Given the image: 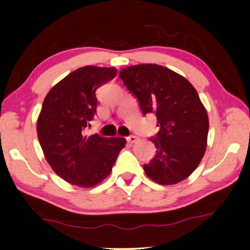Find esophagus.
Wrapping results in <instances>:
<instances>
[{
  "instance_id": "esophagus-1",
  "label": "esophagus",
  "mask_w": 250,
  "mask_h": 250,
  "mask_svg": "<svg viewBox=\"0 0 250 250\" xmlns=\"http://www.w3.org/2000/svg\"><path fill=\"white\" fill-rule=\"evenodd\" d=\"M138 136H135V135H129L128 138H127V141L128 142H131V143H134V142H136L138 141Z\"/></svg>"
}]
</instances>
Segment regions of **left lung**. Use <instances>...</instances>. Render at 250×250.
Returning a JSON list of instances; mask_svg holds the SVG:
<instances>
[{
    "label": "left lung",
    "mask_w": 250,
    "mask_h": 250,
    "mask_svg": "<svg viewBox=\"0 0 250 250\" xmlns=\"http://www.w3.org/2000/svg\"><path fill=\"white\" fill-rule=\"evenodd\" d=\"M119 77L138 98L146 114H156L159 127L151 141L156 156L143 166L148 177L162 186L189 177L199 165L207 146L209 122L196 88L187 78L155 63L135 64Z\"/></svg>",
    "instance_id": "obj_1"
}]
</instances>
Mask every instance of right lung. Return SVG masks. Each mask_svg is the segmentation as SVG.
Masks as SVG:
<instances>
[{
	"label": "right lung",
	"instance_id": "right-lung-1",
	"mask_svg": "<svg viewBox=\"0 0 250 250\" xmlns=\"http://www.w3.org/2000/svg\"><path fill=\"white\" fill-rule=\"evenodd\" d=\"M114 67L85 66L49 91L43 101L37 136L46 162L57 175L81 188L98 186L111 173L124 138L85 135L97 112V90L115 78Z\"/></svg>",
	"mask_w": 250,
	"mask_h": 250
}]
</instances>
